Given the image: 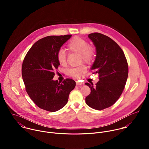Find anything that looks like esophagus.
I'll list each match as a JSON object with an SVG mask.
<instances>
[{"label":"esophagus","instance_id":"34e87169","mask_svg":"<svg viewBox=\"0 0 149 149\" xmlns=\"http://www.w3.org/2000/svg\"><path fill=\"white\" fill-rule=\"evenodd\" d=\"M84 84L83 83H82V82H79V81H76V85L77 86H81V85H83Z\"/></svg>","mask_w":149,"mask_h":149}]
</instances>
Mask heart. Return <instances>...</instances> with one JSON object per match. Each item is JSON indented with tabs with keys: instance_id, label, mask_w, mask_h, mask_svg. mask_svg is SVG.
<instances>
[{
	"instance_id": "obj_1",
	"label": "heart",
	"mask_w": 149,
	"mask_h": 149,
	"mask_svg": "<svg viewBox=\"0 0 149 149\" xmlns=\"http://www.w3.org/2000/svg\"><path fill=\"white\" fill-rule=\"evenodd\" d=\"M68 49L70 52H74L79 54L80 61L86 63H90L94 59L95 54V48L90 45L87 40L79 37L74 36L67 45ZM56 59L61 65H65L67 63V55L65 51L63 49H59L56 54ZM87 68L81 65L78 67L72 68L69 70L68 73L73 77L78 78L82 74L86 71Z\"/></svg>"
}]
</instances>
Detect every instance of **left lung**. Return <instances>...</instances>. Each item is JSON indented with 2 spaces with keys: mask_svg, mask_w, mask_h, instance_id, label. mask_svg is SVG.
<instances>
[{
  "mask_svg": "<svg viewBox=\"0 0 149 149\" xmlns=\"http://www.w3.org/2000/svg\"><path fill=\"white\" fill-rule=\"evenodd\" d=\"M88 38L97 52L91 70L98 74L100 81L95 86L86 83L91 89L86 102L91 108L102 110L113 105L121 95L128 77V63L121 48L109 36L95 32Z\"/></svg>",
  "mask_w": 149,
  "mask_h": 149,
  "instance_id": "1",
  "label": "left lung"
}]
</instances>
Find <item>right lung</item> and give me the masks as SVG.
Masks as SVG:
<instances>
[{"label": "right lung", "mask_w": 149, "mask_h": 149, "mask_svg": "<svg viewBox=\"0 0 149 149\" xmlns=\"http://www.w3.org/2000/svg\"><path fill=\"white\" fill-rule=\"evenodd\" d=\"M71 35L48 36L36 42L26 54L22 75L26 91L38 107L56 111L66 105L75 82L67 78L62 83L53 80L54 71L60 65L56 54Z\"/></svg>", "instance_id": "add662e5"}]
</instances>
